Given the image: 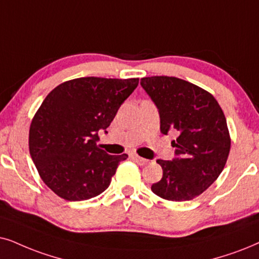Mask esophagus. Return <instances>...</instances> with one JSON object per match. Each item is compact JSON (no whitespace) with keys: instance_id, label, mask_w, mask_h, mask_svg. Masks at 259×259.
Wrapping results in <instances>:
<instances>
[{"instance_id":"34e87169","label":"esophagus","mask_w":259,"mask_h":259,"mask_svg":"<svg viewBox=\"0 0 259 259\" xmlns=\"http://www.w3.org/2000/svg\"><path fill=\"white\" fill-rule=\"evenodd\" d=\"M133 159L135 160V161L141 166H145V165H147V163H148V160L145 159V158H141V156L136 155V154H135V155H133Z\"/></svg>"}]
</instances>
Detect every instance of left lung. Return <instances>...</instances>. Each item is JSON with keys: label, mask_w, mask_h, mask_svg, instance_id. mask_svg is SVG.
Returning <instances> with one entry per match:
<instances>
[{"label": "left lung", "mask_w": 259, "mask_h": 259, "mask_svg": "<svg viewBox=\"0 0 259 259\" xmlns=\"http://www.w3.org/2000/svg\"><path fill=\"white\" fill-rule=\"evenodd\" d=\"M160 113V132H176V158L156 160L162 178L152 191L167 201L194 199L218 179L231 149L224 111L209 92L175 76L141 78Z\"/></svg>", "instance_id": "obj_1"}]
</instances>
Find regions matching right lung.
<instances>
[{"label": "right lung", "mask_w": 259, "mask_h": 259, "mask_svg": "<svg viewBox=\"0 0 259 259\" xmlns=\"http://www.w3.org/2000/svg\"><path fill=\"white\" fill-rule=\"evenodd\" d=\"M139 78L78 77L58 84L29 126L31 158L42 182L61 198L84 201L109 188L126 154L110 155L97 146L98 132L112 122Z\"/></svg>", "instance_id": "1"}]
</instances>
